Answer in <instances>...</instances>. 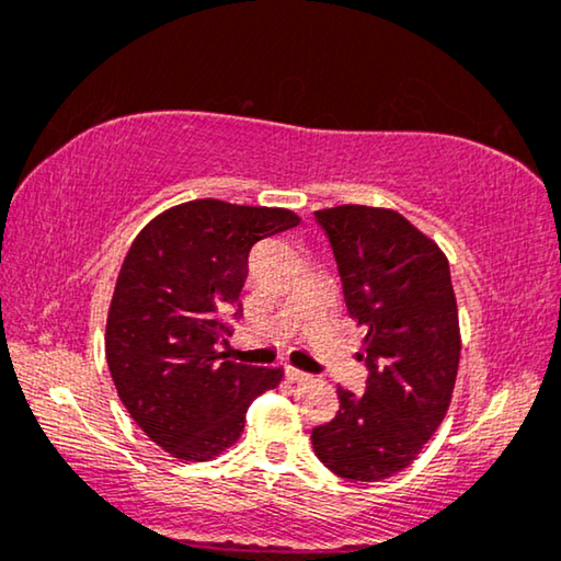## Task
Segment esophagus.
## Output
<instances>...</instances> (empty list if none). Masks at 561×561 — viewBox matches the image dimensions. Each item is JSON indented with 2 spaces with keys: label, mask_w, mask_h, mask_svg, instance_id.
<instances>
[{
  "label": "esophagus",
  "mask_w": 561,
  "mask_h": 561,
  "mask_svg": "<svg viewBox=\"0 0 561 561\" xmlns=\"http://www.w3.org/2000/svg\"><path fill=\"white\" fill-rule=\"evenodd\" d=\"M287 378H289V382H307L309 380V375L307 373H302V370H297V367H287Z\"/></svg>",
  "instance_id": "obj_1"
}]
</instances>
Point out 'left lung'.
<instances>
[{"instance_id":"left-lung-1","label":"left lung","mask_w":561,"mask_h":561,"mask_svg":"<svg viewBox=\"0 0 561 561\" xmlns=\"http://www.w3.org/2000/svg\"><path fill=\"white\" fill-rule=\"evenodd\" d=\"M337 262L347 312L367 330L365 392L312 431L332 473L380 481L411 466L448 413L461 360L458 305L440 247L392 208L314 211Z\"/></svg>"}]
</instances>
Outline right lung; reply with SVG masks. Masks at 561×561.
I'll use <instances>...</instances> for the list:
<instances>
[{"label": "right lung", "mask_w": 561, "mask_h": 561, "mask_svg": "<svg viewBox=\"0 0 561 561\" xmlns=\"http://www.w3.org/2000/svg\"><path fill=\"white\" fill-rule=\"evenodd\" d=\"M297 224L289 208L196 198L148 221L125 254L107 367L138 428L179 461L231 448L252 400L282 382V367L231 363L216 342L229 334L221 317L239 302L252 247Z\"/></svg>", "instance_id": "add662e5"}]
</instances>
